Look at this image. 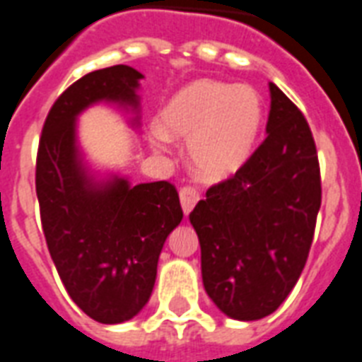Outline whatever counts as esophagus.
<instances>
[{
	"instance_id": "obj_1",
	"label": "esophagus",
	"mask_w": 362,
	"mask_h": 362,
	"mask_svg": "<svg viewBox=\"0 0 362 362\" xmlns=\"http://www.w3.org/2000/svg\"><path fill=\"white\" fill-rule=\"evenodd\" d=\"M179 198H181V207H183L185 215H189V213L194 209L196 204H198V200H200V194H198L196 189H192V187H185V189H181V192H179Z\"/></svg>"
}]
</instances>
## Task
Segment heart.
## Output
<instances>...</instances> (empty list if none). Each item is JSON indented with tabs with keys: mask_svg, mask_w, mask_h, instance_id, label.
Returning a JSON list of instances; mask_svg holds the SVG:
<instances>
[{
	"mask_svg": "<svg viewBox=\"0 0 362 362\" xmlns=\"http://www.w3.org/2000/svg\"><path fill=\"white\" fill-rule=\"evenodd\" d=\"M264 126V102L249 85L196 79L173 94L153 126L151 139L187 143V158L200 181L221 183L236 175L253 155Z\"/></svg>",
	"mask_w": 362,
	"mask_h": 362,
	"instance_id": "b5f03b06",
	"label": "heart"
}]
</instances>
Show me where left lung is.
<instances>
[{
  "label": "left lung",
  "mask_w": 362,
  "mask_h": 362,
  "mask_svg": "<svg viewBox=\"0 0 362 362\" xmlns=\"http://www.w3.org/2000/svg\"><path fill=\"white\" fill-rule=\"evenodd\" d=\"M270 100L262 145L189 215L207 296L238 321H257L281 306L304 270L321 207L312 130L274 83Z\"/></svg>",
  "instance_id": "obj_1"
}]
</instances>
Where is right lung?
Returning a JSON list of instances; mask_svg holds the SVG:
<instances>
[{
    "label": "right lung",
    "instance_id": "1",
    "mask_svg": "<svg viewBox=\"0 0 362 362\" xmlns=\"http://www.w3.org/2000/svg\"><path fill=\"white\" fill-rule=\"evenodd\" d=\"M130 66L81 77L54 102L39 141L35 190L49 253L71 300L98 323L117 325L149 302L156 266L183 211L168 181L132 185L94 172L77 136V119L96 103H115L139 126V81Z\"/></svg>",
    "mask_w": 362,
    "mask_h": 362
}]
</instances>
